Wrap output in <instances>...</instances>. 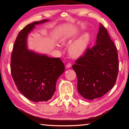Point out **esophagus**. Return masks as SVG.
<instances>
[{
	"label": "esophagus",
	"instance_id": "1",
	"mask_svg": "<svg viewBox=\"0 0 129 129\" xmlns=\"http://www.w3.org/2000/svg\"><path fill=\"white\" fill-rule=\"evenodd\" d=\"M72 67V64L71 62H69L68 64H67V65H66V68H71Z\"/></svg>",
	"mask_w": 129,
	"mask_h": 129
}]
</instances>
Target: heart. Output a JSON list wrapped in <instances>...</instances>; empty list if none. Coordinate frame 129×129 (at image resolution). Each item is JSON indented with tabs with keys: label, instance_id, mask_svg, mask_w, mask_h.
<instances>
[{
	"label": "heart",
	"instance_id": "obj_1",
	"mask_svg": "<svg viewBox=\"0 0 129 129\" xmlns=\"http://www.w3.org/2000/svg\"><path fill=\"white\" fill-rule=\"evenodd\" d=\"M73 32L69 31L65 32L60 38V41L62 45H65L69 43L73 38ZM90 36L88 32H85L79 38L70 45L68 49L69 55L73 57H78L82 55L88 47Z\"/></svg>",
	"mask_w": 129,
	"mask_h": 129
}]
</instances>
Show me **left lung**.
<instances>
[{
  "instance_id": "obj_1",
  "label": "left lung",
  "mask_w": 129,
  "mask_h": 129,
  "mask_svg": "<svg viewBox=\"0 0 129 129\" xmlns=\"http://www.w3.org/2000/svg\"><path fill=\"white\" fill-rule=\"evenodd\" d=\"M72 67L77 89L85 99L101 97L113 88L119 71L117 51L105 27L100 23L95 44L87 48Z\"/></svg>"
}]
</instances>
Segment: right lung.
Listing matches in <instances>:
<instances>
[{"label": "right lung", "mask_w": 129, "mask_h": 129, "mask_svg": "<svg viewBox=\"0 0 129 129\" xmlns=\"http://www.w3.org/2000/svg\"><path fill=\"white\" fill-rule=\"evenodd\" d=\"M48 21H35L19 32L11 60V72L17 89L27 99L36 102L51 99L56 91L57 80L65 70L60 58H51L27 48L28 34L35 25Z\"/></svg>", "instance_id": "obj_1"}]
</instances>
